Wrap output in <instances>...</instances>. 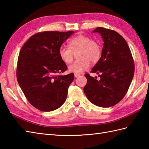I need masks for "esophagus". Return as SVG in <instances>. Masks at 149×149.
Segmentation results:
<instances>
[{
	"mask_svg": "<svg viewBox=\"0 0 149 149\" xmlns=\"http://www.w3.org/2000/svg\"><path fill=\"white\" fill-rule=\"evenodd\" d=\"M74 76H75V77H79L80 76V74H74Z\"/></svg>",
	"mask_w": 149,
	"mask_h": 149,
	"instance_id": "esophagus-1",
	"label": "esophagus"
}]
</instances>
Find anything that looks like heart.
I'll list each match as a JSON object with an SVG mask.
<instances>
[{
    "mask_svg": "<svg viewBox=\"0 0 149 149\" xmlns=\"http://www.w3.org/2000/svg\"><path fill=\"white\" fill-rule=\"evenodd\" d=\"M79 59L69 66L68 70L75 74H80L89 68L90 63H96L100 59L102 48L100 44L90 37L78 35L68 42V47H61L59 50V56L62 61L70 63L76 53Z\"/></svg>",
    "mask_w": 149,
    "mask_h": 149,
    "instance_id": "obj_1",
    "label": "heart"
}]
</instances>
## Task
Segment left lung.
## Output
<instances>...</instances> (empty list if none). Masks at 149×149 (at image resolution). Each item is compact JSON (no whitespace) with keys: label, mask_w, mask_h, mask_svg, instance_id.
<instances>
[{"label":"left lung","mask_w":149,"mask_h":149,"mask_svg":"<svg viewBox=\"0 0 149 149\" xmlns=\"http://www.w3.org/2000/svg\"><path fill=\"white\" fill-rule=\"evenodd\" d=\"M93 33H99L104 42L102 55L91 72L99 74L100 79L85 74L84 92L95 105L108 107L118 103L127 93L134 74V61L126 41L116 31L97 27Z\"/></svg>","instance_id":"1"}]
</instances>
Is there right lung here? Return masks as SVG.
<instances>
[{
  "instance_id": "obj_1",
  "label": "right lung",
  "mask_w": 149,
  "mask_h": 149,
  "mask_svg": "<svg viewBox=\"0 0 149 149\" xmlns=\"http://www.w3.org/2000/svg\"><path fill=\"white\" fill-rule=\"evenodd\" d=\"M74 31H45L29 38L19 53L17 77L31 105L52 111L65 102L74 74L58 75L67 69L59 56L62 44Z\"/></svg>"
}]
</instances>
